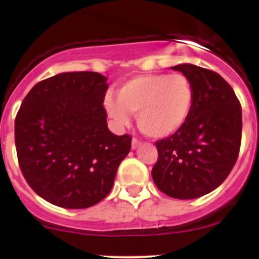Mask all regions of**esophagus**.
I'll return each instance as SVG.
<instances>
[{"mask_svg": "<svg viewBox=\"0 0 259 259\" xmlns=\"http://www.w3.org/2000/svg\"><path fill=\"white\" fill-rule=\"evenodd\" d=\"M140 145H142V142H140L139 139H137V138H134V139H133V142H132V148L137 149V148H139Z\"/></svg>", "mask_w": 259, "mask_h": 259, "instance_id": "obj_1", "label": "esophagus"}]
</instances>
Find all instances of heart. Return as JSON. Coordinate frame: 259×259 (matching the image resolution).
<instances>
[{
  "label": "heart",
  "instance_id": "obj_1",
  "mask_svg": "<svg viewBox=\"0 0 259 259\" xmlns=\"http://www.w3.org/2000/svg\"><path fill=\"white\" fill-rule=\"evenodd\" d=\"M194 90L185 75L144 74L117 88L116 99L106 96L105 109L119 126L137 114L139 129L148 137L163 139L179 132L193 109Z\"/></svg>",
  "mask_w": 259,
  "mask_h": 259
}]
</instances>
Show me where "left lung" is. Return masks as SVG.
Instances as JSON below:
<instances>
[{"mask_svg":"<svg viewBox=\"0 0 259 259\" xmlns=\"http://www.w3.org/2000/svg\"><path fill=\"white\" fill-rule=\"evenodd\" d=\"M171 69L192 82L194 103L184 126L155 142L158 160L151 177L164 194L194 199L218 188L233 169L241 149L242 108L215 71L190 64Z\"/></svg>","mask_w":259,"mask_h":259,"instance_id":"8db88e82","label":"left lung"}]
</instances>
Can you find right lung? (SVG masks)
<instances>
[{"instance_id":"add662e5","label":"right lung","mask_w":259,"mask_h":259,"mask_svg":"<svg viewBox=\"0 0 259 259\" xmlns=\"http://www.w3.org/2000/svg\"><path fill=\"white\" fill-rule=\"evenodd\" d=\"M106 77L62 72L36 83L15 119L18 165L27 184L51 204L82 209L110 193L132 148L129 134L109 130Z\"/></svg>"}]
</instances>
